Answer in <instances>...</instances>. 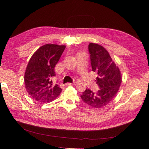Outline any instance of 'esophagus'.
Masks as SVG:
<instances>
[{"mask_svg": "<svg viewBox=\"0 0 149 149\" xmlns=\"http://www.w3.org/2000/svg\"><path fill=\"white\" fill-rule=\"evenodd\" d=\"M75 84H76V83H75V82H74V83H66V86H70V85H75Z\"/></svg>", "mask_w": 149, "mask_h": 149, "instance_id": "1", "label": "esophagus"}]
</instances>
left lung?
Listing matches in <instances>:
<instances>
[{"label": "left lung", "mask_w": 149, "mask_h": 149, "mask_svg": "<svg viewBox=\"0 0 149 149\" xmlns=\"http://www.w3.org/2000/svg\"><path fill=\"white\" fill-rule=\"evenodd\" d=\"M88 49L92 71L97 74L96 82L100 89L93 93L86 89L81 97L89 106L101 108L109 104L116 96L122 82V76L119 68L104 48L91 43Z\"/></svg>", "instance_id": "obj_1"}]
</instances>
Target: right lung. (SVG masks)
Wrapping results in <instances>:
<instances>
[{
  "label": "right lung",
  "instance_id": "right-lung-1",
  "mask_svg": "<svg viewBox=\"0 0 149 149\" xmlns=\"http://www.w3.org/2000/svg\"><path fill=\"white\" fill-rule=\"evenodd\" d=\"M66 46L46 44L31 56L25 70L24 82L26 91L35 100L49 102L60 95L62 89L54 84L55 67Z\"/></svg>",
  "mask_w": 149,
  "mask_h": 149
}]
</instances>
